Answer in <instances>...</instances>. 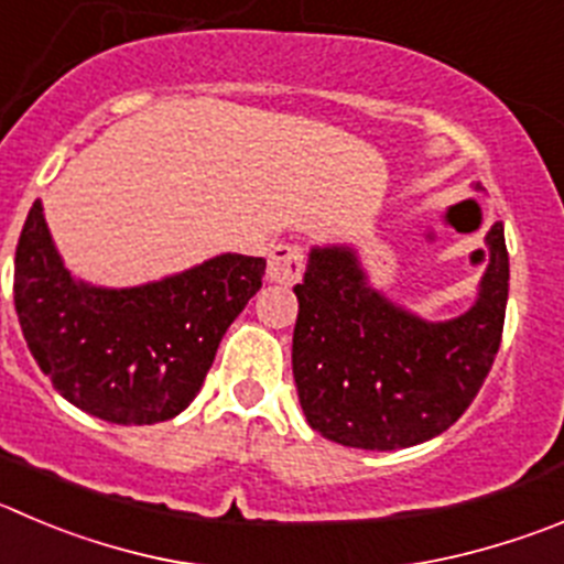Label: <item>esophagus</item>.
Masks as SVG:
<instances>
[{
    "mask_svg": "<svg viewBox=\"0 0 564 564\" xmlns=\"http://www.w3.org/2000/svg\"><path fill=\"white\" fill-rule=\"evenodd\" d=\"M303 267H306V256L297 245H278L270 252V264H267V278L272 283H294L303 275Z\"/></svg>",
    "mask_w": 564,
    "mask_h": 564,
    "instance_id": "34e87169",
    "label": "esophagus"
}]
</instances>
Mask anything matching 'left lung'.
Returning <instances> with one entry per match:
<instances>
[{
    "instance_id": "left-lung-1",
    "label": "left lung",
    "mask_w": 564,
    "mask_h": 564,
    "mask_svg": "<svg viewBox=\"0 0 564 564\" xmlns=\"http://www.w3.org/2000/svg\"><path fill=\"white\" fill-rule=\"evenodd\" d=\"M484 245L476 303L451 319H425L378 292L354 245L308 250L294 286L292 372L314 431L347 448L398 451L465 414L498 354L509 297L503 223H492Z\"/></svg>"
}]
</instances>
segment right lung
<instances>
[{
    "instance_id": "obj_1",
    "label": "right lung",
    "mask_w": 564,
    "mask_h": 564,
    "mask_svg": "<svg viewBox=\"0 0 564 564\" xmlns=\"http://www.w3.org/2000/svg\"><path fill=\"white\" fill-rule=\"evenodd\" d=\"M264 267V258L219 252L161 281L97 286L63 264L35 199L15 247V314L30 354L68 403L105 423L152 425L197 398Z\"/></svg>"
}]
</instances>
